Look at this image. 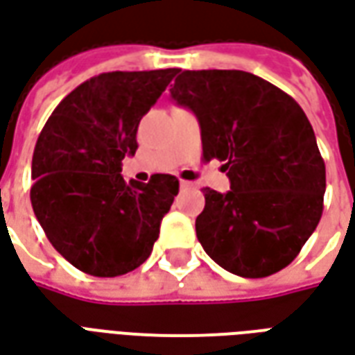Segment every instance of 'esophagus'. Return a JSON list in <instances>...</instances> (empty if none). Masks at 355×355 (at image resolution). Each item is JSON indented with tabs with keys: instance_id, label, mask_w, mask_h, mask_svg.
Segmentation results:
<instances>
[{
	"instance_id": "obj_1",
	"label": "esophagus",
	"mask_w": 355,
	"mask_h": 355,
	"mask_svg": "<svg viewBox=\"0 0 355 355\" xmlns=\"http://www.w3.org/2000/svg\"><path fill=\"white\" fill-rule=\"evenodd\" d=\"M190 182H188V180H180V188H190Z\"/></svg>"
}]
</instances>
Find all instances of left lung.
<instances>
[{"instance_id":"1","label":"left lung","mask_w":355,"mask_h":355,"mask_svg":"<svg viewBox=\"0 0 355 355\" xmlns=\"http://www.w3.org/2000/svg\"><path fill=\"white\" fill-rule=\"evenodd\" d=\"M171 96L201 127L203 159L224 162L226 193L205 188L196 234L213 261L266 277L297 259L323 213L325 163L297 101L241 70H184Z\"/></svg>"}]
</instances>
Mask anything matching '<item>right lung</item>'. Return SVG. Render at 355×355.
Returning <instances> with one entry per match:
<instances>
[{"label":"right lung","mask_w":355,"mask_h":355,"mask_svg":"<svg viewBox=\"0 0 355 355\" xmlns=\"http://www.w3.org/2000/svg\"><path fill=\"white\" fill-rule=\"evenodd\" d=\"M177 73L94 76L60 101L40 132L30 190L35 218L58 253L85 274L123 275L152 253L178 178L127 182L121 159L135 155L140 119Z\"/></svg>","instance_id":"1"}]
</instances>
